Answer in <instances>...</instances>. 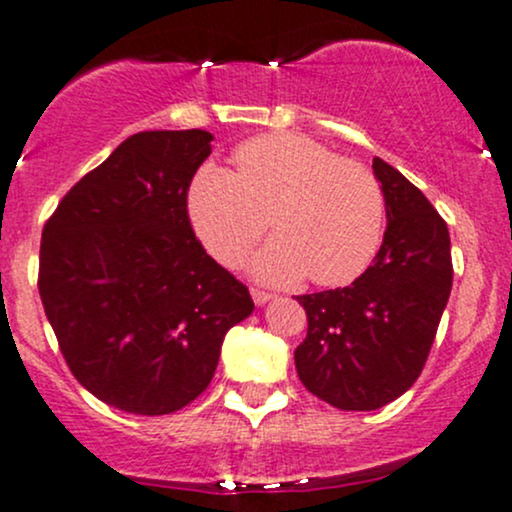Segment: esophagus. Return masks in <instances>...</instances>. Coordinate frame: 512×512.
Listing matches in <instances>:
<instances>
[{
	"label": "esophagus",
	"mask_w": 512,
	"mask_h": 512,
	"mask_svg": "<svg viewBox=\"0 0 512 512\" xmlns=\"http://www.w3.org/2000/svg\"><path fill=\"white\" fill-rule=\"evenodd\" d=\"M250 293H252V301H255L257 305L269 303V301H272V298H274V293H269V291H260V289H252Z\"/></svg>",
	"instance_id": "34e87169"
}]
</instances>
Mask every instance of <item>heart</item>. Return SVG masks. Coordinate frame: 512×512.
Returning a JSON list of instances; mask_svg holds the SVG:
<instances>
[{
  "label": "heart",
  "instance_id": "b5f03b06",
  "mask_svg": "<svg viewBox=\"0 0 512 512\" xmlns=\"http://www.w3.org/2000/svg\"><path fill=\"white\" fill-rule=\"evenodd\" d=\"M236 173L204 166L192 180L187 211L214 260L233 267L267 231L276 236L252 257L257 279L342 286L380 248L385 202L366 166L291 132L262 134L238 146Z\"/></svg>",
  "mask_w": 512,
  "mask_h": 512
}]
</instances>
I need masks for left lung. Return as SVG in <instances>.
I'll list each match as a JSON object with an SVG mask.
<instances>
[{
    "label": "left lung",
    "mask_w": 512,
    "mask_h": 512,
    "mask_svg": "<svg viewBox=\"0 0 512 512\" xmlns=\"http://www.w3.org/2000/svg\"><path fill=\"white\" fill-rule=\"evenodd\" d=\"M387 228L354 284L298 296L308 337L298 346L301 383L344 411H373L409 390L424 370L452 289L450 233L419 187L373 158Z\"/></svg>",
    "instance_id": "1"
}]
</instances>
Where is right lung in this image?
<instances>
[{
  "label": "right lung",
  "instance_id": "obj_1",
  "mask_svg": "<svg viewBox=\"0 0 512 512\" xmlns=\"http://www.w3.org/2000/svg\"><path fill=\"white\" fill-rule=\"evenodd\" d=\"M211 139L207 129L132 134L43 228L38 291L64 361L129 414H173L202 395L226 332L255 310L187 216Z\"/></svg>",
  "mask_w": 512,
  "mask_h": 512
}]
</instances>
